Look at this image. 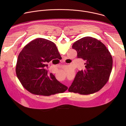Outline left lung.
<instances>
[{"label": "left lung", "instance_id": "left-lung-1", "mask_svg": "<svg viewBox=\"0 0 126 126\" xmlns=\"http://www.w3.org/2000/svg\"><path fill=\"white\" fill-rule=\"evenodd\" d=\"M72 48L77 57L86 61V69L79 71L68 89L70 92L89 95L99 91L108 81L113 67V59L105 45L91 37L76 41Z\"/></svg>", "mask_w": 126, "mask_h": 126}]
</instances>
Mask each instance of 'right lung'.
I'll list each match as a JSON object with an SVG mask.
<instances>
[{"label":"right lung","mask_w":126,"mask_h":126,"mask_svg":"<svg viewBox=\"0 0 126 126\" xmlns=\"http://www.w3.org/2000/svg\"><path fill=\"white\" fill-rule=\"evenodd\" d=\"M61 56L55 44L44 38L27 44L17 58L16 73L22 86L29 92L50 96L63 93L68 87L46 69L47 63Z\"/></svg>","instance_id":"1"}]
</instances>
